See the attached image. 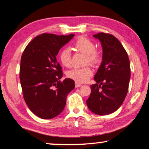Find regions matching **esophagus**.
<instances>
[{
	"label": "esophagus",
	"mask_w": 149,
	"mask_h": 149,
	"mask_svg": "<svg viewBox=\"0 0 149 149\" xmlns=\"http://www.w3.org/2000/svg\"><path fill=\"white\" fill-rule=\"evenodd\" d=\"M81 86H82V84H81L80 83L75 82V87H76V88H79V87H81Z\"/></svg>",
	"instance_id": "1"
}]
</instances>
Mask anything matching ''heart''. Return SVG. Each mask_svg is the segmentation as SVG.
<instances>
[{
	"mask_svg": "<svg viewBox=\"0 0 149 149\" xmlns=\"http://www.w3.org/2000/svg\"><path fill=\"white\" fill-rule=\"evenodd\" d=\"M75 49L77 51L84 53L86 56V63L95 65L100 60V55L95 50V45L91 40L85 38L80 37L76 40L74 44ZM59 59L65 67L70 68L72 64L71 61L70 50L68 48L62 49L59 54ZM93 71L91 68L86 66L83 68H74L68 72V77L76 82L84 83L92 75Z\"/></svg>",
	"mask_w": 149,
	"mask_h": 149,
	"instance_id": "heart-1",
	"label": "heart"
}]
</instances>
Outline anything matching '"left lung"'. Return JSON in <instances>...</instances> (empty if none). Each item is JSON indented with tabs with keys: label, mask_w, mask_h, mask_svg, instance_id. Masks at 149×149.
I'll list each match as a JSON object with an SVG mask.
<instances>
[{
	"label": "left lung",
	"mask_w": 149,
	"mask_h": 149,
	"mask_svg": "<svg viewBox=\"0 0 149 149\" xmlns=\"http://www.w3.org/2000/svg\"><path fill=\"white\" fill-rule=\"evenodd\" d=\"M103 49L102 62L94 77L91 94L86 100L89 109L97 115H108L120 107L126 97L131 77L130 62L118 40L105 33L94 35Z\"/></svg>",
	"instance_id": "obj_1"
}]
</instances>
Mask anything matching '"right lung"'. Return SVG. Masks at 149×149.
Masks as SVG:
<instances>
[{"mask_svg":"<svg viewBox=\"0 0 149 149\" xmlns=\"http://www.w3.org/2000/svg\"><path fill=\"white\" fill-rule=\"evenodd\" d=\"M74 34L57 36L43 33L36 37L25 48L20 67L23 96L31 111L42 119L53 118L62 112L68 94L74 81H63L61 67L56 56Z\"/></svg>","mask_w":149,"mask_h":149,"instance_id":"right-lung-1","label":"right lung"}]
</instances>
